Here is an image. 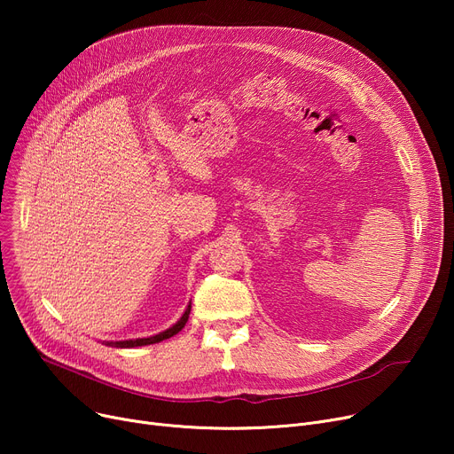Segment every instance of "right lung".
Listing matches in <instances>:
<instances>
[{"mask_svg":"<svg viewBox=\"0 0 454 454\" xmlns=\"http://www.w3.org/2000/svg\"><path fill=\"white\" fill-rule=\"evenodd\" d=\"M189 313H191V303L187 305L185 313L182 315V318L169 329H165L161 333H158V335L154 337H147V339H136V340H117V342H105L106 346H114V348H137V346H149V344H156V342H161L165 339H171L173 335H176L178 331H182V327L185 325L187 318H189Z\"/></svg>","mask_w":454,"mask_h":454,"instance_id":"obj_1","label":"right lung"}]
</instances>
